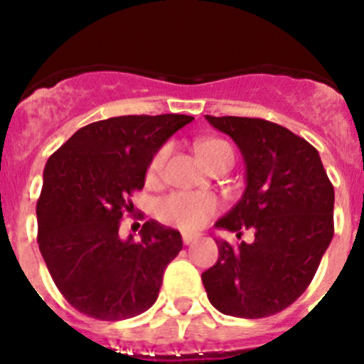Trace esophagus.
Listing matches in <instances>:
<instances>
[{
	"instance_id": "esophagus-1",
	"label": "esophagus",
	"mask_w": 364,
	"mask_h": 364,
	"mask_svg": "<svg viewBox=\"0 0 364 364\" xmlns=\"http://www.w3.org/2000/svg\"><path fill=\"white\" fill-rule=\"evenodd\" d=\"M199 241V236L196 234H183V243L185 245H196Z\"/></svg>"
}]
</instances>
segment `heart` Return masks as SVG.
Here are the masks:
<instances>
[{
    "mask_svg": "<svg viewBox=\"0 0 364 364\" xmlns=\"http://www.w3.org/2000/svg\"><path fill=\"white\" fill-rule=\"evenodd\" d=\"M197 156L203 164H209L220 159L232 160V149L225 141L220 139H205L197 144ZM167 159V148L160 149L153 156L149 164V176H155L164 167V161ZM218 204L213 197L209 196H193V193H172L167 199L161 200L160 215L167 222L176 223L178 227L185 230L200 229L209 216L216 211Z\"/></svg>",
    "mask_w": 364,
    "mask_h": 364,
    "instance_id": "b5f03b06",
    "label": "heart"
}]
</instances>
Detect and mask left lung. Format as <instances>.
Returning <instances> with one entry per match:
<instances>
[{"instance_id":"obj_1","label":"left lung","mask_w":364,"mask_h":364,"mask_svg":"<svg viewBox=\"0 0 364 364\" xmlns=\"http://www.w3.org/2000/svg\"><path fill=\"white\" fill-rule=\"evenodd\" d=\"M229 135L247 168V188L216 229H253V243L218 245L203 273L209 303L225 315L269 317L306 291L333 240L335 190L318 151L285 127L259 117L205 116Z\"/></svg>"}]
</instances>
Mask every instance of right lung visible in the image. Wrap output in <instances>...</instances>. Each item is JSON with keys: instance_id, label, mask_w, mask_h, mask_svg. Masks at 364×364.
I'll list each match as a JSON object with an SVG mask.
<instances>
[{"instance_id": "add662e5", "label": "right lung", "mask_w": 364, "mask_h": 364, "mask_svg": "<svg viewBox=\"0 0 364 364\" xmlns=\"http://www.w3.org/2000/svg\"><path fill=\"white\" fill-rule=\"evenodd\" d=\"M185 114L117 116L77 130L47 160L36 203L38 247L54 284L75 310L98 321L144 314L159 297L181 234L149 220L141 241L119 237L128 197L142 190L153 156Z\"/></svg>"}]
</instances>
